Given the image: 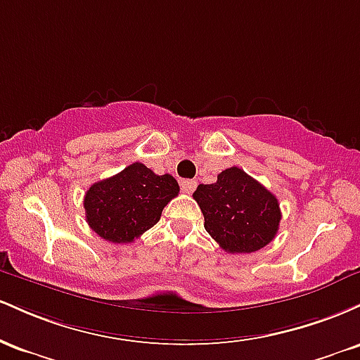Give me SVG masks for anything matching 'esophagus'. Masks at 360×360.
Listing matches in <instances>:
<instances>
[{
  "mask_svg": "<svg viewBox=\"0 0 360 360\" xmlns=\"http://www.w3.org/2000/svg\"><path fill=\"white\" fill-rule=\"evenodd\" d=\"M196 181L194 179H183L181 181V189H183L184 193H188V194H191L194 189H196Z\"/></svg>",
  "mask_w": 360,
  "mask_h": 360,
  "instance_id": "esophagus-1",
  "label": "esophagus"
}]
</instances>
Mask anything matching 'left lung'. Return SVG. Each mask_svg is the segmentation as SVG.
<instances>
[{
	"mask_svg": "<svg viewBox=\"0 0 360 360\" xmlns=\"http://www.w3.org/2000/svg\"><path fill=\"white\" fill-rule=\"evenodd\" d=\"M193 198L205 229L230 254H250L274 240L279 230L278 198L238 167L221 171L217 183L200 184Z\"/></svg>",
	"mask_w": 360,
	"mask_h": 360,
	"instance_id": "obj_1",
	"label": "left lung"
}]
</instances>
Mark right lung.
<instances>
[{"label": "right lung", "instance_id": "obj_1", "mask_svg": "<svg viewBox=\"0 0 360 360\" xmlns=\"http://www.w3.org/2000/svg\"><path fill=\"white\" fill-rule=\"evenodd\" d=\"M177 194L179 184L171 174L157 176L134 162L86 191V221L111 243L134 242L160 220L164 206Z\"/></svg>", "mask_w": 360, "mask_h": 360}]
</instances>
